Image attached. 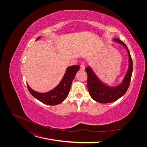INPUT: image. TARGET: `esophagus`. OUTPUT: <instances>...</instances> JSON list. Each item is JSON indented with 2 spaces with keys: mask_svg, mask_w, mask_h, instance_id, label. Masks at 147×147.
Wrapping results in <instances>:
<instances>
[{
  "mask_svg": "<svg viewBox=\"0 0 147 147\" xmlns=\"http://www.w3.org/2000/svg\"><path fill=\"white\" fill-rule=\"evenodd\" d=\"M84 69H85V65H84V63H82L80 65V69L82 71L84 70Z\"/></svg>",
  "mask_w": 147,
  "mask_h": 147,
  "instance_id": "1",
  "label": "esophagus"
}]
</instances>
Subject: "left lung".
<instances>
[{
	"label": "left lung",
	"instance_id": "obj_1",
	"mask_svg": "<svg viewBox=\"0 0 147 147\" xmlns=\"http://www.w3.org/2000/svg\"><path fill=\"white\" fill-rule=\"evenodd\" d=\"M114 41L123 45L126 48L129 56V67L127 73L119 86L111 87L100 80L94 71L88 66L85 70L88 74V89L92 98L99 103H110L117 101L125 94L130 84L133 71V62L130 52L125 43L115 38Z\"/></svg>",
	"mask_w": 147,
	"mask_h": 147
}]
</instances>
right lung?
Segmentation results:
<instances>
[{
	"label": "right lung",
	"mask_w": 147,
	"mask_h": 147,
	"mask_svg": "<svg viewBox=\"0 0 147 147\" xmlns=\"http://www.w3.org/2000/svg\"><path fill=\"white\" fill-rule=\"evenodd\" d=\"M40 38V36L38 37L36 40L39 39ZM80 67V65H76L68 67L59 83L55 88L48 92H37L33 90L27 84L28 91L35 98L46 105H58L63 102L67 98L70 90L73 80L77 72L79 70Z\"/></svg>",
	"instance_id": "1"
}]
</instances>
